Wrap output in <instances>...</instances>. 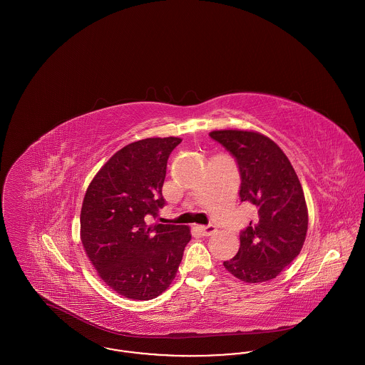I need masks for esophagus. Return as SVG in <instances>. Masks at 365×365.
Listing matches in <instances>:
<instances>
[{
	"instance_id": "esophagus-1",
	"label": "esophagus",
	"mask_w": 365,
	"mask_h": 365,
	"mask_svg": "<svg viewBox=\"0 0 365 365\" xmlns=\"http://www.w3.org/2000/svg\"><path fill=\"white\" fill-rule=\"evenodd\" d=\"M198 228H200L201 234H202V235H205V237L213 235V234L216 232V227L212 226V225H209V226H200Z\"/></svg>"
}]
</instances>
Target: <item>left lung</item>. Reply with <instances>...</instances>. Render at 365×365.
<instances>
[{"instance_id": "obj_1", "label": "left lung", "mask_w": 365, "mask_h": 365, "mask_svg": "<svg viewBox=\"0 0 365 365\" xmlns=\"http://www.w3.org/2000/svg\"><path fill=\"white\" fill-rule=\"evenodd\" d=\"M209 135L235 158L241 201L256 209L240 234L238 253L223 265L247 283L277 278L299 255L308 230V209L294 168L278 145L259 133L222 130Z\"/></svg>"}]
</instances>
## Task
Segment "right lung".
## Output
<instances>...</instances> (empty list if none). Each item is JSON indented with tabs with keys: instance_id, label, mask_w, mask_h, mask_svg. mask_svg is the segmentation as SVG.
Instances as JSON below:
<instances>
[{
	"instance_id": "right-lung-1",
	"label": "right lung",
	"mask_w": 365,
	"mask_h": 365,
	"mask_svg": "<svg viewBox=\"0 0 365 365\" xmlns=\"http://www.w3.org/2000/svg\"><path fill=\"white\" fill-rule=\"evenodd\" d=\"M180 138H148L108 160L86 191L81 238L100 278L118 294L148 301L167 290L186 245L187 226H148L167 201L163 183L168 157Z\"/></svg>"
}]
</instances>
